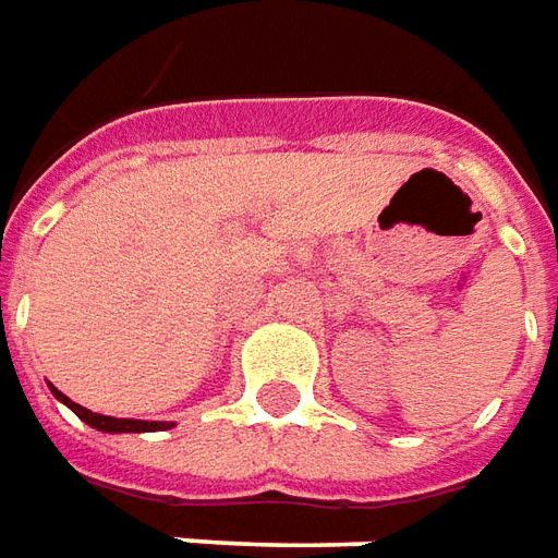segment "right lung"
Masks as SVG:
<instances>
[{"instance_id":"add662e5","label":"right lung","mask_w":558,"mask_h":558,"mask_svg":"<svg viewBox=\"0 0 558 558\" xmlns=\"http://www.w3.org/2000/svg\"><path fill=\"white\" fill-rule=\"evenodd\" d=\"M53 390V397L59 399V402H65L71 412L81 417L83 424H89L93 429H101V433H159V429H171L173 424H168V421H132V417H108V414H96L89 412V409H83V405H77V402H71L62 390H57V387H50Z\"/></svg>"}]
</instances>
